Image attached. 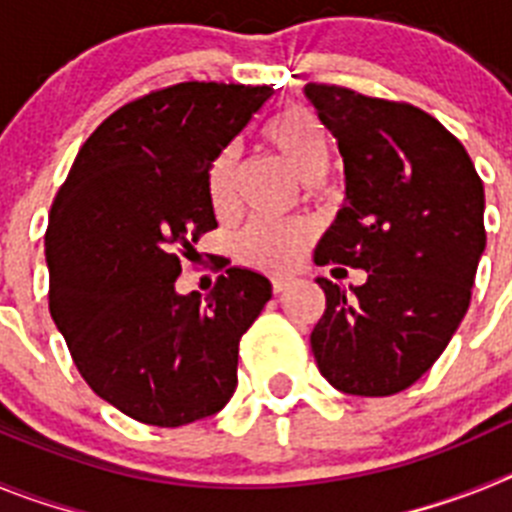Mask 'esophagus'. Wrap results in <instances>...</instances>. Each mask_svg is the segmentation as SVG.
<instances>
[{"instance_id":"obj_1","label":"esophagus","mask_w":512,"mask_h":512,"mask_svg":"<svg viewBox=\"0 0 512 512\" xmlns=\"http://www.w3.org/2000/svg\"><path fill=\"white\" fill-rule=\"evenodd\" d=\"M292 284H295V279H292V277H274V279H271V289H274L277 295L287 292V289L292 287Z\"/></svg>"}]
</instances>
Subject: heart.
Instances as JSON below:
<instances>
[{"label": "heart", "mask_w": 512, "mask_h": 512, "mask_svg": "<svg viewBox=\"0 0 512 512\" xmlns=\"http://www.w3.org/2000/svg\"><path fill=\"white\" fill-rule=\"evenodd\" d=\"M264 140L305 182H320L328 171V135L310 110L289 107L277 117H271L264 128ZM235 169H238V148L228 146L217 153L207 171V194L217 212H225L233 205ZM310 238L312 228L307 223H282V220L259 217L248 223L238 238V253L259 269L282 271L300 261Z\"/></svg>", "instance_id": "heart-1"}]
</instances>
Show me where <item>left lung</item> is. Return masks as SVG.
Instances as JSON below:
<instances>
[{"label":"left lung","instance_id":"obj_1","mask_svg":"<svg viewBox=\"0 0 512 512\" xmlns=\"http://www.w3.org/2000/svg\"><path fill=\"white\" fill-rule=\"evenodd\" d=\"M307 102L336 135L346 200L315 264L364 269L361 287L320 277L325 312L312 328L318 369L336 390H408L467 315L485 253V187L472 158L413 104L307 84Z\"/></svg>","mask_w":512,"mask_h":512}]
</instances>
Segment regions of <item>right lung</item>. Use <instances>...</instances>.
<instances>
[{"label": "right lung", "mask_w": 512, "mask_h": 512, "mask_svg": "<svg viewBox=\"0 0 512 512\" xmlns=\"http://www.w3.org/2000/svg\"><path fill=\"white\" fill-rule=\"evenodd\" d=\"M269 87L184 81L125 104L89 135L51 207V315L74 364L120 413L179 428L220 413L238 343L271 300L259 271L230 266L207 297L179 295L182 256L217 228L215 156Z\"/></svg>", "instance_id": "obj_1"}]
</instances>
